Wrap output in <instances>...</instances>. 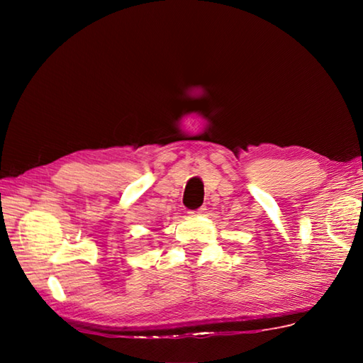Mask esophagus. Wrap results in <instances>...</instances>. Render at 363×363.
<instances>
[{"label": "esophagus", "mask_w": 363, "mask_h": 363, "mask_svg": "<svg viewBox=\"0 0 363 363\" xmlns=\"http://www.w3.org/2000/svg\"><path fill=\"white\" fill-rule=\"evenodd\" d=\"M205 211H206V208H205V206L196 208V210L189 211V216H190V218H200V216H203Z\"/></svg>", "instance_id": "esophagus-1"}]
</instances>
